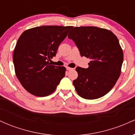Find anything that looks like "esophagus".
I'll return each instance as SVG.
<instances>
[{"label": "esophagus", "instance_id": "1", "mask_svg": "<svg viewBox=\"0 0 135 135\" xmlns=\"http://www.w3.org/2000/svg\"><path fill=\"white\" fill-rule=\"evenodd\" d=\"M66 70H73V69L72 68H70V67H69V66H67V67H66Z\"/></svg>", "mask_w": 135, "mask_h": 135}]
</instances>
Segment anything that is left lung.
Instances as JSON below:
<instances>
[{
    "label": "left lung",
    "mask_w": 135,
    "mask_h": 135,
    "mask_svg": "<svg viewBox=\"0 0 135 135\" xmlns=\"http://www.w3.org/2000/svg\"><path fill=\"white\" fill-rule=\"evenodd\" d=\"M68 38L76 44L81 56L91 60L88 69L77 66L78 77L73 81L80 97L94 100L107 94L118 80L123 52L111 31L97 27H74Z\"/></svg>",
    "instance_id": "obj_1"
}]
</instances>
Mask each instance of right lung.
Returning <instances> with one entry per match:
<instances>
[{"label":"right lung","instance_id":"1","mask_svg":"<svg viewBox=\"0 0 135 135\" xmlns=\"http://www.w3.org/2000/svg\"><path fill=\"white\" fill-rule=\"evenodd\" d=\"M72 26H42L28 29L18 38L13 53L15 73L23 87L36 97L55 91L65 75L64 66L51 65L58 48Z\"/></svg>","mask_w":135,"mask_h":135}]
</instances>
